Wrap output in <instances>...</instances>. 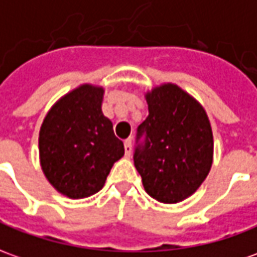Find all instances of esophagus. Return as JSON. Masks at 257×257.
<instances>
[{"instance_id": "obj_1", "label": "esophagus", "mask_w": 257, "mask_h": 257, "mask_svg": "<svg viewBox=\"0 0 257 257\" xmlns=\"http://www.w3.org/2000/svg\"><path fill=\"white\" fill-rule=\"evenodd\" d=\"M124 154L125 157H130V154H132V140H125L124 141Z\"/></svg>"}]
</instances>
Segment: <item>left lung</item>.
Masks as SVG:
<instances>
[{
    "mask_svg": "<svg viewBox=\"0 0 257 257\" xmlns=\"http://www.w3.org/2000/svg\"><path fill=\"white\" fill-rule=\"evenodd\" d=\"M146 99L148 117L137 128L134 165L152 199L179 203L211 169V124L204 107L178 85L155 86Z\"/></svg>",
    "mask_w": 257,
    "mask_h": 257,
    "instance_id": "left-lung-1",
    "label": "left lung"
}]
</instances>
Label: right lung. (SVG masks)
I'll return each mask as SVG.
<instances>
[{"label":"right lung","mask_w":257,"mask_h":257,"mask_svg":"<svg viewBox=\"0 0 257 257\" xmlns=\"http://www.w3.org/2000/svg\"><path fill=\"white\" fill-rule=\"evenodd\" d=\"M103 88L84 84L68 92L46 114L39 133L44 176L70 199L98 193L124 146L102 113Z\"/></svg>","instance_id":"add662e5"}]
</instances>
